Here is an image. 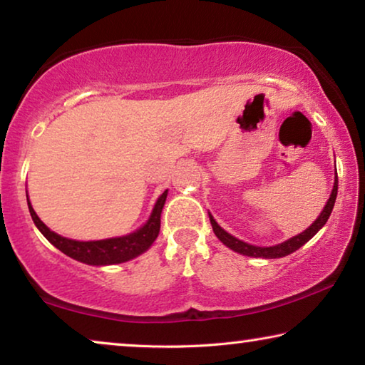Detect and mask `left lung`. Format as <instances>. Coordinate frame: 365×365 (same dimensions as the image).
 <instances>
[{"label": "left lung", "mask_w": 365, "mask_h": 365, "mask_svg": "<svg viewBox=\"0 0 365 365\" xmlns=\"http://www.w3.org/2000/svg\"><path fill=\"white\" fill-rule=\"evenodd\" d=\"M336 193H338V175H335V183H333V190H331V195L329 197V201H327V205L324 207V211L320 212L319 217L314 220V224L311 227H307L304 232L296 235V237L287 240V242H283L280 245H275V246H255V245H248L242 242V240L235 238L233 235H230L228 232H225L224 228H222L215 219L212 217L211 214H209V220H211V225H212V230L215 233V237H217L222 243H224L227 248L233 250L235 252H240V255L243 256H251V257H262V259H277V257H285L288 255H292L296 250H299L302 245H306L309 240H311L314 235H316L320 228H322L327 220H329L330 214H331V209L335 206V200H336Z\"/></svg>", "instance_id": "left-lung-1"}]
</instances>
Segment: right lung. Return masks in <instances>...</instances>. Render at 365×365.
I'll list each match as a JSON object with an SVG mask.
<instances>
[{
  "mask_svg": "<svg viewBox=\"0 0 365 365\" xmlns=\"http://www.w3.org/2000/svg\"><path fill=\"white\" fill-rule=\"evenodd\" d=\"M165 197H168V190L158 197L150 219H148L146 224L143 227H140L138 230L128 233L125 237L96 240V242H77V240L61 237V235L49 230V228L40 220L38 215L34 211L32 205H30L29 196L27 205L36 228H38L43 233V237H45L49 243L56 246L59 251H63L66 256L88 265H113L130 261V259L140 256L141 252H145L154 243V240H156L159 235L160 212H163Z\"/></svg>",
  "mask_w": 365,
  "mask_h": 365,
  "instance_id": "right-lung-1",
  "label": "right lung"
}]
</instances>
